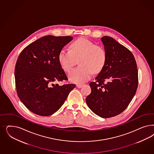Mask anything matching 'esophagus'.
<instances>
[{"label":"esophagus","instance_id":"esophagus-1","mask_svg":"<svg viewBox=\"0 0 154 154\" xmlns=\"http://www.w3.org/2000/svg\"><path fill=\"white\" fill-rule=\"evenodd\" d=\"M82 86H83V85H82V84H77L76 85V87L78 88H81Z\"/></svg>","mask_w":154,"mask_h":154}]
</instances>
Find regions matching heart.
Returning a JSON list of instances; mask_svg holds the SVG:
<instances>
[{"mask_svg": "<svg viewBox=\"0 0 154 154\" xmlns=\"http://www.w3.org/2000/svg\"><path fill=\"white\" fill-rule=\"evenodd\" d=\"M70 51L62 50L59 62L62 68L69 72L79 61L80 67L72 70L69 75L71 81L82 83L89 79L93 74L100 72L105 67L107 54L104 48L85 38H80L70 45Z\"/></svg>", "mask_w": 154, "mask_h": 154, "instance_id": "heart-1", "label": "heart"}]
</instances>
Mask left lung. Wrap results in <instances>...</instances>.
<instances>
[{
    "instance_id": "left-lung-1",
    "label": "left lung",
    "mask_w": 154,
    "mask_h": 154,
    "mask_svg": "<svg viewBox=\"0 0 154 154\" xmlns=\"http://www.w3.org/2000/svg\"><path fill=\"white\" fill-rule=\"evenodd\" d=\"M101 40L107 60L96 81L89 83L91 93L85 101L94 113L106 119L121 113L128 106L138 87V72L129 49L111 37L104 36Z\"/></svg>"
}]
</instances>
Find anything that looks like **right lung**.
<instances>
[{
    "label": "right lung",
    "instance_id": "1",
    "mask_svg": "<svg viewBox=\"0 0 154 154\" xmlns=\"http://www.w3.org/2000/svg\"><path fill=\"white\" fill-rule=\"evenodd\" d=\"M72 38L46 35L28 45L19 56L15 69L17 94L23 104L35 114H54L75 87L74 84H53L67 80L58 57Z\"/></svg>",
    "mask_w": 154,
    "mask_h": 154
}]
</instances>
